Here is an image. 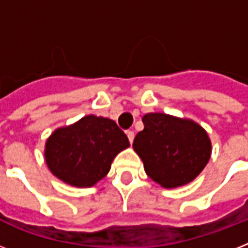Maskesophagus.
<instances>
[{"label": "esophagus", "mask_w": 248, "mask_h": 248, "mask_svg": "<svg viewBox=\"0 0 248 248\" xmlns=\"http://www.w3.org/2000/svg\"><path fill=\"white\" fill-rule=\"evenodd\" d=\"M126 134H127V138L128 140H130V143H132V141H134V138H135V132L131 131V130H128V131H126Z\"/></svg>", "instance_id": "obj_1"}]
</instances>
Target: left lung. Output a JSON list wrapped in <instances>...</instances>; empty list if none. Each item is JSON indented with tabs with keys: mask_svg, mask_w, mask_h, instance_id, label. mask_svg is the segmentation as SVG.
<instances>
[{
	"mask_svg": "<svg viewBox=\"0 0 248 248\" xmlns=\"http://www.w3.org/2000/svg\"><path fill=\"white\" fill-rule=\"evenodd\" d=\"M144 130L132 148L152 180L167 189L193 181L211 157V141L202 126L166 113H147Z\"/></svg>",
	"mask_w": 248,
	"mask_h": 248,
	"instance_id": "1",
	"label": "left lung"
}]
</instances>
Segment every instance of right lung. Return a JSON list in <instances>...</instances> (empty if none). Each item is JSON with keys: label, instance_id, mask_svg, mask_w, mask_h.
Masks as SVG:
<instances>
[{"label": "right lung", "instance_id": "add662e5", "mask_svg": "<svg viewBox=\"0 0 248 248\" xmlns=\"http://www.w3.org/2000/svg\"><path fill=\"white\" fill-rule=\"evenodd\" d=\"M128 147L127 136L114 121L90 114L52 132L45 145V161L62 181L90 188L109 172L114 157Z\"/></svg>", "mask_w": 248, "mask_h": 248}]
</instances>
